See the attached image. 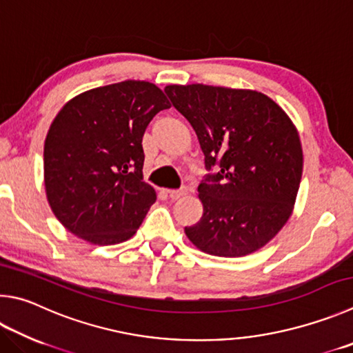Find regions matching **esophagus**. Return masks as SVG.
Returning <instances> with one entry per match:
<instances>
[{"instance_id":"esophagus-1","label":"esophagus","mask_w":353,"mask_h":353,"mask_svg":"<svg viewBox=\"0 0 353 353\" xmlns=\"http://www.w3.org/2000/svg\"><path fill=\"white\" fill-rule=\"evenodd\" d=\"M185 194H188L187 187H182L181 190H170L168 191V196H170V199H172V201H177V199L183 197Z\"/></svg>"}]
</instances>
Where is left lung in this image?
<instances>
[{
    "mask_svg": "<svg viewBox=\"0 0 353 353\" xmlns=\"http://www.w3.org/2000/svg\"><path fill=\"white\" fill-rule=\"evenodd\" d=\"M190 121L205 157L201 221L185 234L203 253L238 258L270 242L285 225L303 176L296 126L278 103L252 89L208 85L165 88Z\"/></svg>",
    "mask_w": 353,
    "mask_h": 353,
    "instance_id": "1",
    "label": "left lung"
}]
</instances>
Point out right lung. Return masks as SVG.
<instances>
[{
  "label": "right lung",
  "mask_w": 353,
  "mask_h": 353,
  "mask_svg": "<svg viewBox=\"0 0 353 353\" xmlns=\"http://www.w3.org/2000/svg\"><path fill=\"white\" fill-rule=\"evenodd\" d=\"M171 105L150 81L126 80L79 94L61 108L44 140V187L57 219L94 245L136 234L156 202L143 182L142 139Z\"/></svg>",
  "instance_id": "1"
}]
</instances>
